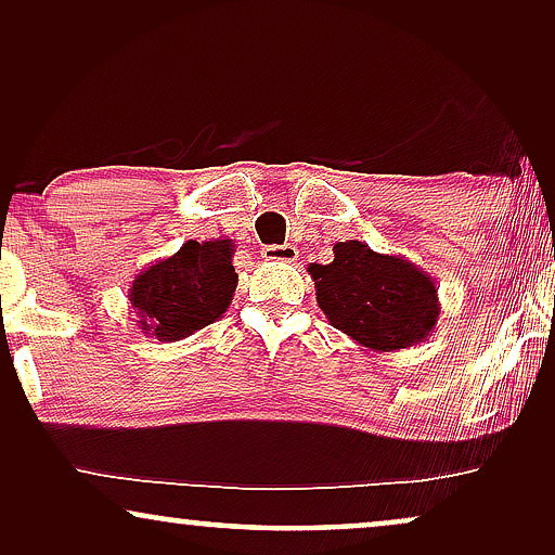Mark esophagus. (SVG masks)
<instances>
[{
	"label": "esophagus",
	"mask_w": 555,
	"mask_h": 555,
	"mask_svg": "<svg viewBox=\"0 0 555 555\" xmlns=\"http://www.w3.org/2000/svg\"><path fill=\"white\" fill-rule=\"evenodd\" d=\"M262 257L268 262H295L298 260V249L293 245H268L262 249Z\"/></svg>",
	"instance_id": "1"
}]
</instances>
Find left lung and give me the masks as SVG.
<instances>
[{"label":"left lung","mask_w":555,"mask_h":555,"mask_svg":"<svg viewBox=\"0 0 555 555\" xmlns=\"http://www.w3.org/2000/svg\"><path fill=\"white\" fill-rule=\"evenodd\" d=\"M308 275L328 323L366 351L391 353L435 333L437 283L406 257L346 240L333 245V262L308 264Z\"/></svg>","instance_id":"obj_1"}]
</instances>
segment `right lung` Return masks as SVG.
Wrapping results in <instances>:
<instances>
[{"label": "right lung", "instance_id": "obj_1", "mask_svg": "<svg viewBox=\"0 0 555 555\" xmlns=\"http://www.w3.org/2000/svg\"><path fill=\"white\" fill-rule=\"evenodd\" d=\"M232 257V240H189L179 253L143 268L128 287L141 333L173 344L222 318L237 291Z\"/></svg>", "mask_w": 555, "mask_h": 555}]
</instances>
